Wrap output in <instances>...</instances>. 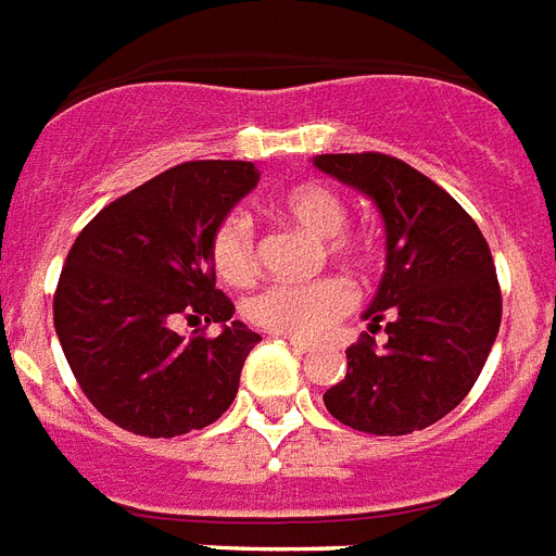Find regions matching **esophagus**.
Returning a JSON list of instances; mask_svg holds the SVG:
<instances>
[{
    "instance_id": "obj_1",
    "label": "esophagus",
    "mask_w": 556,
    "mask_h": 556,
    "mask_svg": "<svg viewBox=\"0 0 556 556\" xmlns=\"http://www.w3.org/2000/svg\"><path fill=\"white\" fill-rule=\"evenodd\" d=\"M286 344L291 346V350H294V353H308V350H312V344H306V341H296V338H286Z\"/></svg>"
}]
</instances>
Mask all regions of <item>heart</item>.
<instances>
[{"label":"heart","instance_id":"b5f03b06","mask_svg":"<svg viewBox=\"0 0 556 556\" xmlns=\"http://www.w3.org/2000/svg\"><path fill=\"white\" fill-rule=\"evenodd\" d=\"M268 212L282 224H294L320 239L326 260L350 270H367L376 262L379 244L364 227L346 224V201L332 186L300 180L279 189L268 201ZM210 262L215 277L232 288L256 279V239L253 224L241 212H227L210 236ZM353 286L341 277H324L306 286H270L248 303V317L260 329L291 338H312L353 306Z\"/></svg>","mask_w":556,"mask_h":556}]
</instances>
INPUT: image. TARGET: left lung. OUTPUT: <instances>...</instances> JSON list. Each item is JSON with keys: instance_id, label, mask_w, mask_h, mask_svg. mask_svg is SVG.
Returning a JSON list of instances; mask_svg holds the SVG:
<instances>
[{"instance_id": "obj_1", "label": "left lung", "mask_w": 556, "mask_h": 556, "mask_svg": "<svg viewBox=\"0 0 556 556\" xmlns=\"http://www.w3.org/2000/svg\"><path fill=\"white\" fill-rule=\"evenodd\" d=\"M315 165L370 194L388 230V265L367 308L376 338L346 350V376L324 393L355 431L396 438L443 419L484 370L502 324L490 244L460 203L391 154H320Z\"/></svg>"}]
</instances>
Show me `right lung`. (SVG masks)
<instances>
[{"instance_id": "1", "label": "right lung", "mask_w": 556, "mask_h": 556, "mask_svg": "<svg viewBox=\"0 0 556 556\" xmlns=\"http://www.w3.org/2000/svg\"><path fill=\"white\" fill-rule=\"evenodd\" d=\"M244 160H192L151 177L92 218L54 288V332L99 414L139 438H177L230 408L262 338L215 288L210 236L256 186ZM177 319L199 329L186 342ZM223 324L210 339L206 325Z\"/></svg>"}]
</instances>
